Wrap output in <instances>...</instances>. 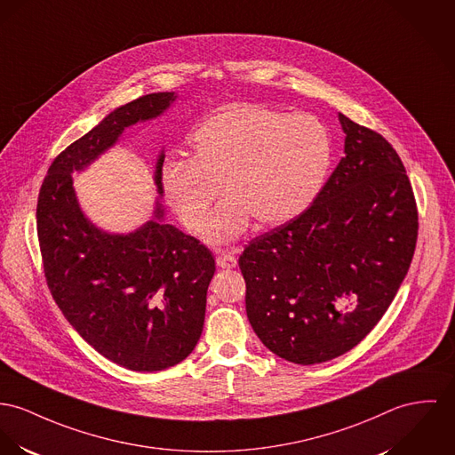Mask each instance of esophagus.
Wrapping results in <instances>:
<instances>
[{"label":"esophagus","instance_id":"1","mask_svg":"<svg viewBox=\"0 0 455 455\" xmlns=\"http://www.w3.org/2000/svg\"><path fill=\"white\" fill-rule=\"evenodd\" d=\"M216 263H218V267H221V268H234V267L237 265V259H235V256L230 254V252H220L218 258H216Z\"/></svg>","mask_w":455,"mask_h":455}]
</instances>
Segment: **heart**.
Returning a JSON list of instances; mask_svg holds the SVG:
<instances>
[{
  "label": "heart",
  "instance_id": "obj_1",
  "mask_svg": "<svg viewBox=\"0 0 455 455\" xmlns=\"http://www.w3.org/2000/svg\"><path fill=\"white\" fill-rule=\"evenodd\" d=\"M331 152L327 128L314 116L232 105L194 132L188 161L163 166L161 188L183 227L201 234L220 184L228 199L206 239L228 243L244 232L249 218L267 228L307 210L325 180Z\"/></svg>",
  "mask_w": 455,
  "mask_h": 455
}]
</instances>
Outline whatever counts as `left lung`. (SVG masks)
Here are the masks:
<instances>
[{
  "mask_svg": "<svg viewBox=\"0 0 455 455\" xmlns=\"http://www.w3.org/2000/svg\"><path fill=\"white\" fill-rule=\"evenodd\" d=\"M345 157L314 204L249 241L245 312L261 343L299 365L332 360L381 320L405 279L419 216L383 135L339 114Z\"/></svg>",
  "mask_w": 455,
  "mask_h": 455,
  "instance_id": "obj_1",
  "label": "left lung"
}]
</instances>
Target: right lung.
<instances>
[{"mask_svg":"<svg viewBox=\"0 0 455 455\" xmlns=\"http://www.w3.org/2000/svg\"><path fill=\"white\" fill-rule=\"evenodd\" d=\"M175 93H150L110 112L48 168L36 225L48 289L70 325L105 358L130 371L173 367L196 348L216 265L196 237L161 223L157 208L130 235H108L79 210L72 176L108 148L126 126L159 116ZM161 154L156 170L159 194Z\"/></svg>","mask_w":455,"mask_h":455,"instance_id":"add662e5","label":"right lung"}]
</instances>
